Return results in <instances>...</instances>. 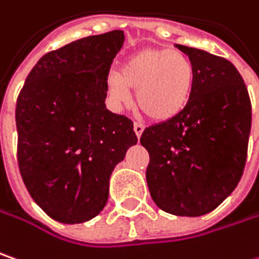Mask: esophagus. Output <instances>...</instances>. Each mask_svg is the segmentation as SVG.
Wrapping results in <instances>:
<instances>
[{"label":"esophagus","mask_w":259,"mask_h":259,"mask_svg":"<svg viewBox=\"0 0 259 259\" xmlns=\"http://www.w3.org/2000/svg\"><path fill=\"white\" fill-rule=\"evenodd\" d=\"M134 131H136V136L140 138L141 134H143V131H144V125L140 122H134Z\"/></svg>","instance_id":"34e87169"}]
</instances>
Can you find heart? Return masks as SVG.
Returning <instances> with one entry per match:
<instances>
[{"label": "heart", "instance_id": "heart-1", "mask_svg": "<svg viewBox=\"0 0 259 259\" xmlns=\"http://www.w3.org/2000/svg\"><path fill=\"white\" fill-rule=\"evenodd\" d=\"M195 84V68L187 55L164 48H147L125 59L119 72L110 71L106 89L116 105L130 100L136 90V103L149 119L167 122L188 106Z\"/></svg>", "mask_w": 259, "mask_h": 259}]
</instances>
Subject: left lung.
<instances>
[{
    "label": "left lung",
    "instance_id": "8db88e82",
    "mask_svg": "<svg viewBox=\"0 0 259 259\" xmlns=\"http://www.w3.org/2000/svg\"><path fill=\"white\" fill-rule=\"evenodd\" d=\"M195 68L185 110L151 125L140 143L149 151L150 195L166 213L198 217L213 211L238 187L248 154L251 99L227 59L176 45Z\"/></svg>",
    "mask_w": 259,
    "mask_h": 259
}]
</instances>
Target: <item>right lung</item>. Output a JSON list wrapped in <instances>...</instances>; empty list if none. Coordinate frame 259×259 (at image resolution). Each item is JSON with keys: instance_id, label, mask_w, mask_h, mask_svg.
Masks as SVG:
<instances>
[{"instance_id": "1", "label": "right lung", "mask_w": 259, "mask_h": 259, "mask_svg": "<svg viewBox=\"0 0 259 259\" xmlns=\"http://www.w3.org/2000/svg\"><path fill=\"white\" fill-rule=\"evenodd\" d=\"M122 30L87 36L37 61L16 105L17 162L34 202L61 223L103 210L113 167L137 144L133 121L106 109Z\"/></svg>"}]
</instances>
